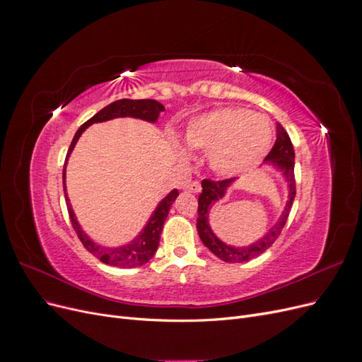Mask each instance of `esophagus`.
Returning <instances> with one entry per match:
<instances>
[{"mask_svg":"<svg viewBox=\"0 0 362 362\" xmlns=\"http://www.w3.org/2000/svg\"><path fill=\"white\" fill-rule=\"evenodd\" d=\"M185 192H190V193H199L201 192V182L199 181H192L184 187Z\"/></svg>","mask_w":362,"mask_h":362,"instance_id":"esophagus-1","label":"esophagus"}]
</instances>
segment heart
I'll return each instance as SVG.
<instances>
[{
    "label": "heart",
    "instance_id": "1",
    "mask_svg": "<svg viewBox=\"0 0 362 362\" xmlns=\"http://www.w3.org/2000/svg\"><path fill=\"white\" fill-rule=\"evenodd\" d=\"M185 144L210 151L211 168L235 175L257 164L272 144L269 120L245 108H222L193 119L185 129Z\"/></svg>",
    "mask_w": 362,
    "mask_h": 362
}]
</instances>
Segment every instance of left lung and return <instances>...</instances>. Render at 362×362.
Here are the masks:
<instances>
[{"instance_id":"obj_1","label":"left lung","mask_w":362,"mask_h":362,"mask_svg":"<svg viewBox=\"0 0 362 362\" xmlns=\"http://www.w3.org/2000/svg\"><path fill=\"white\" fill-rule=\"evenodd\" d=\"M266 160L272 161L275 166H278L282 170L284 175H286V180L288 182V201L286 205V210H284L276 225L273 226L264 237L250 246H246V247L228 246L213 234L210 225H208V211H210L211 204L217 202L222 198V196L225 194L226 187L234 180L226 178V180L214 181L210 178H205L202 181V193L199 194V201H198L199 206H198V221H196V228H198V233H199L202 243L208 249H210L217 258H221L225 262H246L252 258H257L258 255L262 254V252H266L273 243L276 242L278 237L282 233L284 226H286L293 201L296 198L294 148H293L288 133L278 122H276L275 145H273V148L270 149Z\"/></svg>"}]
</instances>
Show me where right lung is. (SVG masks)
I'll return each mask as SVG.
<instances>
[{"label": "right lung", "mask_w": 362, "mask_h": 362, "mask_svg": "<svg viewBox=\"0 0 362 362\" xmlns=\"http://www.w3.org/2000/svg\"><path fill=\"white\" fill-rule=\"evenodd\" d=\"M164 112V107L163 104L157 103L156 100H119L115 101L112 104H108L107 107H104L103 110L98 112L93 117H90L87 122H84L78 131H76L72 141H71V146L68 149V156L66 160L69 157V154L72 152L76 140L81 136L83 131L95 124V122H104V120H110L115 117H139V119H144L148 120V122H156L158 119V115ZM64 170H66V163H64V168H63V189L66 192V185H64ZM178 196V190H172L166 198H164L158 206L156 208V211L152 213L149 222L146 223V226L144 228V231H141L137 238H134L133 242L122 246V247H104L96 245L95 242L87 237L83 229L80 228L78 222H76L75 214L72 211V206L68 202V194L64 193V198H66V205H68V213H69V218H71V223L75 229L76 235H78L80 242L83 243V246L90 252L92 255H95L98 259L103 261L104 264L108 266H113V267H122V269H131V267H139V266H144L146 262L154 257L156 250L158 247L160 243V234L163 231V225L164 221H166V217L169 214V210L172 204L175 202Z\"/></svg>", "instance_id": "obj_1"}]
</instances>
